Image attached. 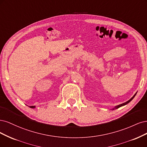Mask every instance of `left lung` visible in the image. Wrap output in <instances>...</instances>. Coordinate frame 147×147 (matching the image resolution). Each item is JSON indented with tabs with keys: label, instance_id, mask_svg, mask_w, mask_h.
Masks as SVG:
<instances>
[{
	"label": "left lung",
	"instance_id": "8db88e82",
	"mask_svg": "<svg viewBox=\"0 0 147 147\" xmlns=\"http://www.w3.org/2000/svg\"><path fill=\"white\" fill-rule=\"evenodd\" d=\"M136 93H136V94H134V95L133 96H132L130 99H129V100H128V101H126V102H124V103H123V104H121V105H118V106H115L114 108H113V109L112 110H113V109H118V108H119V107H121V106H125V105H127V103H129L131 100H132V99H133L134 98V96H136Z\"/></svg>",
	"mask_w": 147,
	"mask_h": 147
}]
</instances>
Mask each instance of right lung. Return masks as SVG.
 Masks as SVG:
<instances>
[{"instance_id":"right-lung-1","label":"right lung","mask_w":147,"mask_h":147,"mask_svg":"<svg viewBox=\"0 0 147 147\" xmlns=\"http://www.w3.org/2000/svg\"><path fill=\"white\" fill-rule=\"evenodd\" d=\"M30 108H35V106H30Z\"/></svg>"}]
</instances>
